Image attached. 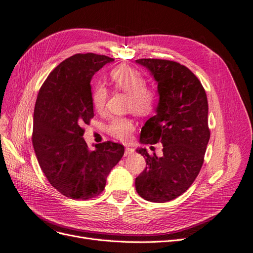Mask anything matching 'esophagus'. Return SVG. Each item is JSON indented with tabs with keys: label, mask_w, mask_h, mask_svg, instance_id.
I'll return each mask as SVG.
<instances>
[{
	"label": "esophagus",
	"mask_w": 253,
	"mask_h": 253,
	"mask_svg": "<svg viewBox=\"0 0 253 253\" xmlns=\"http://www.w3.org/2000/svg\"><path fill=\"white\" fill-rule=\"evenodd\" d=\"M134 152V149L133 148H130V147H126V149H125V157H127V156H130V154H132Z\"/></svg>",
	"instance_id": "esophagus-1"
}]
</instances>
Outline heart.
Returning <instances> with one entry per match:
<instances>
[{"instance_id":"b5f03b06","label":"heart","mask_w":253,"mask_h":253,"mask_svg":"<svg viewBox=\"0 0 253 253\" xmlns=\"http://www.w3.org/2000/svg\"><path fill=\"white\" fill-rule=\"evenodd\" d=\"M111 83L116 88L129 95L128 109L140 116H148L156 109L158 103L157 91L146 86V80L137 70L128 66H121L110 73ZM107 100V89L102 84L96 85L92 92L94 109L102 110ZM134 124L126 118L112 119L107 126L108 133L120 141H128L131 136Z\"/></svg>"}]
</instances>
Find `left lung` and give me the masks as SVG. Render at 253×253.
Returning <instances> with one entry per match:
<instances>
[{"label":"left lung","instance_id":"1","mask_svg":"<svg viewBox=\"0 0 253 253\" xmlns=\"http://www.w3.org/2000/svg\"><path fill=\"white\" fill-rule=\"evenodd\" d=\"M158 84L157 115L141 130L140 143L163 144V156L146 158V167L135 178V189L149 202L165 203L180 197L197 178L210 138L208 101L199 79L184 65L168 60L140 59Z\"/></svg>","mask_w":253,"mask_h":253}]
</instances>
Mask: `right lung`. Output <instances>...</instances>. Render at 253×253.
Returning <instances> with one entry per match:
<instances>
[{
	"mask_svg": "<svg viewBox=\"0 0 253 253\" xmlns=\"http://www.w3.org/2000/svg\"><path fill=\"white\" fill-rule=\"evenodd\" d=\"M115 60L78 53L63 61L41 87L34 112L32 145L52 187L73 200H89L105 188L124 146L107 141L88 147L84 124L93 118L91 79Z\"/></svg>",
	"mask_w": 253,
	"mask_h": 253,
	"instance_id": "obj_1",
	"label": "right lung"
}]
</instances>
